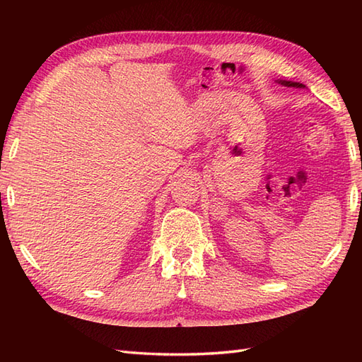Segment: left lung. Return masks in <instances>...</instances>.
Returning <instances> with one entry per match:
<instances>
[{"label":"left lung","instance_id":"left-lung-1","mask_svg":"<svg viewBox=\"0 0 362 362\" xmlns=\"http://www.w3.org/2000/svg\"><path fill=\"white\" fill-rule=\"evenodd\" d=\"M275 82H279V83H281L283 87H294V88H305V86L303 83H300V82H292V81H281V79H276Z\"/></svg>","mask_w":362,"mask_h":362}]
</instances>
